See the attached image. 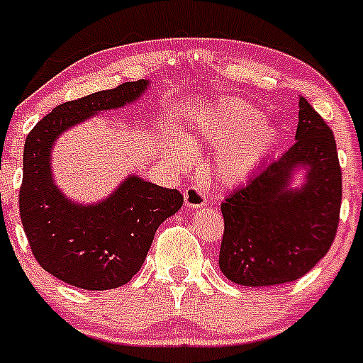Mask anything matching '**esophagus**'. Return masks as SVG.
Masks as SVG:
<instances>
[{
	"instance_id": "obj_1",
	"label": "esophagus",
	"mask_w": 363,
	"mask_h": 363,
	"mask_svg": "<svg viewBox=\"0 0 363 363\" xmlns=\"http://www.w3.org/2000/svg\"><path fill=\"white\" fill-rule=\"evenodd\" d=\"M183 197H185V206L189 209L203 208L204 204H206V196H204V192L194 185L189 186V189L185 190Z\"/></svg>"
}]
</instances>
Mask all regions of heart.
Here are the masks:
<instances>
[{
    "label": "heart",
    "mask_w": 363,
    "mask_h": 363,
    "mask_svg": "<svg viewBox=\"0 0 363 363\" xmlns=\"http://www.w3.org/2000/svg\"><path fill=\"white\" fill-rule=\"evenodd\" d=\"M264 111L238 98H227L211 108H199L192 118L190 140L167 143V154L178 166L194 159L192 145L218 147L213 173L220 182L236 185L252 177L278 145L279 133L267 124Z\"/></svg>",
    "instance_id": "b5f03b06"
}]
</instances>
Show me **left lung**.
Here are the masks:
<instances>
[{
    "mask_svg": "<svg viewBox=\"0 0 363 363\" xmlns=\"http://www.w3.org/2000/svg\"><path fill=\"white\" fill-rule=\"evenodd\" d=\"M295 140L222 203L218 264L236 285L295 281L327 255L337 233L342 178L334 134L302 96ZM298 170L305 177L292 186Z\"/></svg>",
    "mask_w": 363,
    "mask_h": 363,
    "instance_id": "left-lung-1",
    "label": "left lung"
}]
</instances>
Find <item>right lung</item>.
I'll return each instance as SVG.
<instances>
[{
  "mask_svg": "<svg viewBox=\"0 0 363 363\" xmlns=\"http://www.w3.org/2000/svg\"><path fill=\"white\" fill-rule=\"evenodd\" d=\"M150 80L55 106L28 134L18 208L33 255L47 272L84 290L125 285L145 262L155 230L183 204L177 189L129 174L103 201L80 204L65 196L52 174V148L62 133L145 94Z\"/></svg>",
  "mask_w": 363,
  "mask_h": 363,
  "instance_id": "right-lung-1",
  "label": "right lung"
}]
</instances>
